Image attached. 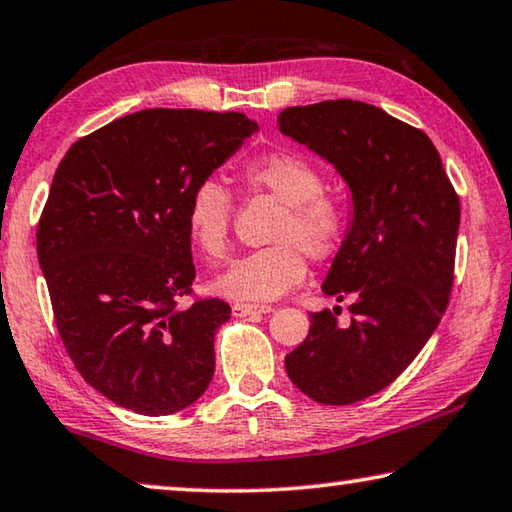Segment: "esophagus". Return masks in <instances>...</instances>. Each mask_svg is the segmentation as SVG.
Here are the masks:
<instances>
[{"label":"esophagus","mask_w":512,"mask_h":512,"mask_svg":"<svg viewBox=\"0 0 512 512\" xmlns=\"http://www.w3.org/2000/svg\"><path fill=\"white\" fill-rule=\"evenodd\" d=\"M233 317H247V315H258V313H272V306H258V304H233L231 306Z\"/></svg>","instance_id":"obj_1"}]
</instances>
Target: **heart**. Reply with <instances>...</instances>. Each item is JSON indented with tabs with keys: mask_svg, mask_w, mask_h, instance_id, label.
Segmentation results:
<instances>
[{
	"mask_svg": "<svg viewBox=\"0 0 512 512\" xmlns=\"http://www.w3.org/2000/svg\"><path fill=\"white\" fill-rule=\"evenodd\" d=\"M249 192H265L283 204L272 231L274 245L238 258L220 279L215 292L238 301H272L286 295L308 274L306 256L329 261L349 233V211L340 197L326 192V177L311 158L297 152H270L240 167ZM233 195L220 181L201 179L186 206L190 240L208 258L220 261L229 251Z\"/></svg>",
	"mask_w": 512,
	"mask_h": 512,
	"instance_id": "heart-1",
	"label": "heart"
}]
</instances>
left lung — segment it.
<instances>
[{"label": "left lung", "instance_id": "left-lung-1", "mask_svg": "<svg viewBox=\"0 0 512 512\" xmlns=\"http://www.w3.org/2000/svg\"><path fill=\"white\" fill-rule=\"evenodd\" d=\"M283 136L326 158L347 181L354 220L322 283L351 299L311 313V331L286 356L290 381L326 406L381 392L413 363L454 286L460 201L424 131L354 99L292 106Z\"/></svg>", "mask_w": 512, "mask_h": 512}]
</instances>
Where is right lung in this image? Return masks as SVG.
Returning a JSON list of instances; mask_svg holds the SVG:
<instances>
[{
	"instance_id": "1",
	"label": "right lung",
	"mask_w": 512,
	"mask_h": 512,
	"mask_svg": "<svg viewBox=\"0 0 512 512\" xmlns=\"http://www.w3.org/2000/svg\"><path fill=\"white\" fill-rule=\"evenodd\" d=\"M258 131L245 113L147 108L79 138L54 174L36 245L74 367L113 404L172 415L215 372L222 299L192 295V188Z\"/></svg>"
}]
</instances>
